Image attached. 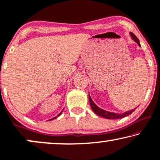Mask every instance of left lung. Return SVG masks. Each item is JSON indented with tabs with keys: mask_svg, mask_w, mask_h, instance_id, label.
<instances>
[{
	"mask_svg": "<svg viewBox=\"0 0 160 160\" xmlns=\"http://www.w3.org/2000/svg\"><path fill=\"white\" fill-rule=\"evenodd\" d=\"M130 35H131V37H132V39L134 40V41H135V42H137V44L140 47L139 39H138L137 37H136L135 34L132 33H130ZM88 97H89V102H90L91 108V109H92L93 111L96 114L98 115V116L103 117V118H105L107 119L122 118H123V117H126L127 116H129V115H130L132 112L135 109H135L129 110V111H127V112H123V113H122V114H118V113H115V112H108V111H106V110H105L101 109V108H99V107H97V106L95 105L94 102L92 101V99H91L90 96H88Z\"/></svg>",
	"mask_w": 160,
	"mask_h": 160,
	"instance_id": "obj_1",
	"label": "left lung"
}]
</instances>
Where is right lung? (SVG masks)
<instances>
[{
    "label": "right lung",
    "instance_id": "1",
    "mask_svg": "<svg viewBox=\"0 0 160 160\" xmlns=\"http://www.w3.org/2000/svg\"><path fill=\"white\" fill-rule=\"evenodd\" d=\"M61 113H62V111H61V112H60V113H59L58 115V116H55V117H54V118H52V119H50V121H51V120H53V119H55V118H57V117H58L59 116H61Z\"/></svg>",
    "mask_w": 160,
    "mask_h": 160
}]
</instances>
